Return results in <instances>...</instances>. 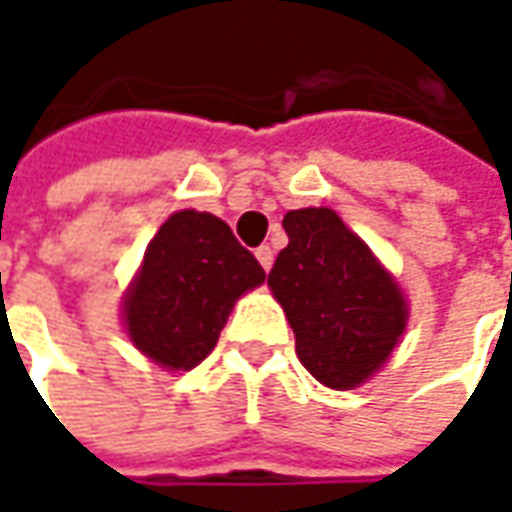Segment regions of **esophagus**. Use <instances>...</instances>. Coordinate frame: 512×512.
<instances>
[{"label":"esophagus","mask_w":512,"mask_h":512,"mask_svg":"<svg viewBox=\"0 0 512 512\" xmlns=\"http://www.w3.org/2000/svg\"><path fill=\"white\" fill-rule=\"evenodd\" d=\"M256 259H259V265L265 267V270H270V267H273V247L270 245L259 247V250H256Z\"/></svg>","instance_id":"esophagus-1"}]
</instances>
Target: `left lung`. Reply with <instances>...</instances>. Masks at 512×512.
<instances>
[{"mask_svg": "<svg viewBox=\"0 0 512 512\" xmlns=\"http://www.w3.org/2000/svg\"><path fill=\"white\" fill-rule=\"evenodd\" d=\"M287 247L267 285L316 382L353 390L382 367L407 327L402 287L330 207L290 210Z\"/></svg>", "mask_w": 512, "mask_h": 512, "instance_id": "1", "label": "left lung"}]
</instances>
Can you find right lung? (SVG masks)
Listing matches in <instances>:
<instances>
[{
    "mask_svg": "<svg viewBox=\"0 0 512 512\" xmlns=\"http://www.w3.org/2000/svg\"><path fill=\"white\" fill-rule=\"evenodd\" d=\"M265 282L256 256L213 213L176 210L150 239L125 293V330L165 370H193L219 342L239 296Z\"/></svg>",
    "mask_w": 512,
    "mask_h": 512,
    "instance_id": "1",
    "label": "right lung"
}]
</instances>
